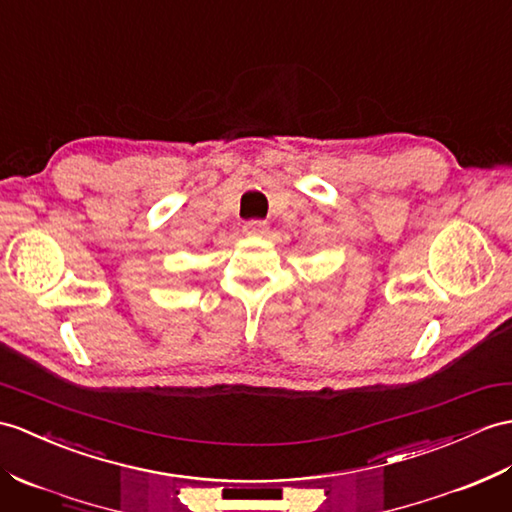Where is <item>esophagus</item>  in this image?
Here are the masks:
<instances>
[{"label": "esophagus", "mask_w": 512, "mask_h": 512, "mask_svg": "<svg viewBox=\"0 0 512 512\" xmlns=\"http://www.w3.org/2000/svg\"><path fill=\"white\" fill-rule=\"evenodd\" d=\"M242 231H244V235H248V237L266 235V233H268V224H266L264 220H248V222H244Z\"/></svg>", "instance_id": "1"}]
</instances>
